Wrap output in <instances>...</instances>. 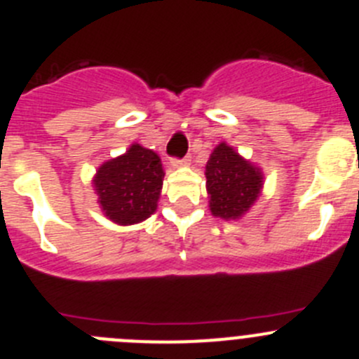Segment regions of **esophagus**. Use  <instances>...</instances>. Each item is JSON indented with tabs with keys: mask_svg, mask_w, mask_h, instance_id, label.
<instances>
[{
	"mask_svg": "<svg viewBox=\"0 0 359 359\" xmlns=\"http://www.w3.org/2000/svg\"><path fill=\"white\" fill-rule=\"evenodd\" d=\"M189 156H187V158H182V159H179V158H173L172 159V165L173 166H186V165H189Z\"/></svg>",
	"mask_w": 359,
	"mask_h": 359,
	"instance_id": "esophagus-1",
	"label": "esophagus"
}]
</instances>
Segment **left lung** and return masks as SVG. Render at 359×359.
Returning <instances> with one entry per match:
<instances>
[{"label":"left lung","mask_w":359,"mask_h":359,"mask_svg":"<svg viewBox=\"0 0 359 359\" xmlns=\"http://www.w3.org/2000/svg\"><path fill=\"white\" fill-rule=\"evenodd\" d=\"M210 210L215 217L238 219L259 196L263 177L257 166L240 158L229 145L219 144L205 168Z\"/></svg>","instance_id":"obj_1"}]
</instances>
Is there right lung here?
<instances>
[{"mask_svg":"<svg viewBox=\"0 0 359 359\" xmlns=\"http://www.w3.org/2000/svg\"><path fill=\"white\" fill-rule=\"evenodd\" d=\"M163 177L159 156L138 144L131 145L126 154L102 165L96 172L95 187L107 217L126 226L154 214Z\"/></svg>","mask_w":359,"mask_h":359,"instance_id":"add662e5","label":"right lung"}]
</instances>
